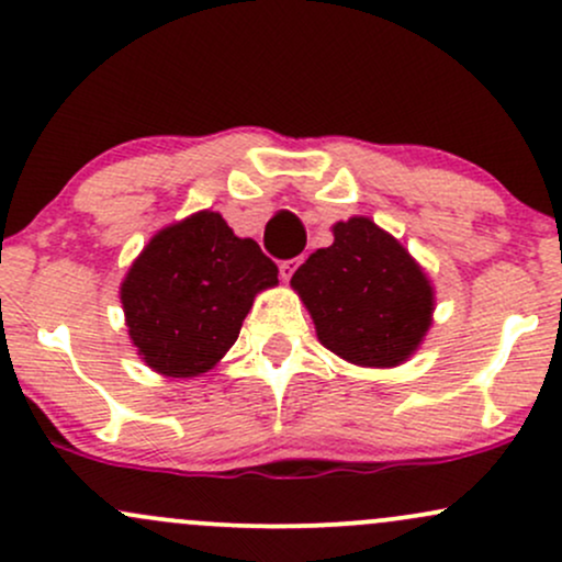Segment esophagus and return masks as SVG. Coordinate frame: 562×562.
<instances>
[{
    "mask_svg": "<svg viewBox=\"0 0 562 562\" xmlns=\"http://www.w3.org/2000/svg\"><path fill=\"white\" fill-rule=\"evenodd\" d=\"M301 263H303V259H288V261H282V263H280V277H282V280L288 282L290 277L295 274V269L301 267Z\"/></svg>",
    "mask_w": 562,
    "mask_h": 562,
    "instance_id": "1",
    "label": "esophagus"
}]
</instances>
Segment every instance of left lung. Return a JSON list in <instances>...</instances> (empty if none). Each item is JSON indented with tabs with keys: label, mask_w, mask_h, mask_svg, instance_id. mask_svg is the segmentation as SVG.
I'll list each match as a JSON object with an SVG mask.
<instances>
[{
	"label": "left lung",
	"mask_w": 562,
	"mask_h": 562,
	"mask_svg": "<svg viewBox=\"0 0 562 562\" xmlns=\"http://www.w3.org/2000/svg\"><path fill=\"white\" fill-rule=\"evenodd\" d=\"M319 344L359 367H398L434 325L436 293L425 269L372 218L333 224V245L290 280Z\"/></svg>",
	"instance_id": "8db88e82"
}]
</instances>
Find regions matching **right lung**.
Masks as SVG:
<instances>
[{
    "instance_id": "1",
    "label": "right lung",
    "mask_w": 562,
    "mask_h": 562,
    "mask_svg": "<svg viewBox=\"0 0 562 562\" xmlns=\"http://www.w3.org/2000/svg\"><path fill=\"white\" fill-rule=\"evenodd\" d=\"M274 285L259 243L237 237L218 211H198L158 229L128 267V338L158 375L198 378L222 362L256 295Z\"/></svg>"
}]
</instances>
